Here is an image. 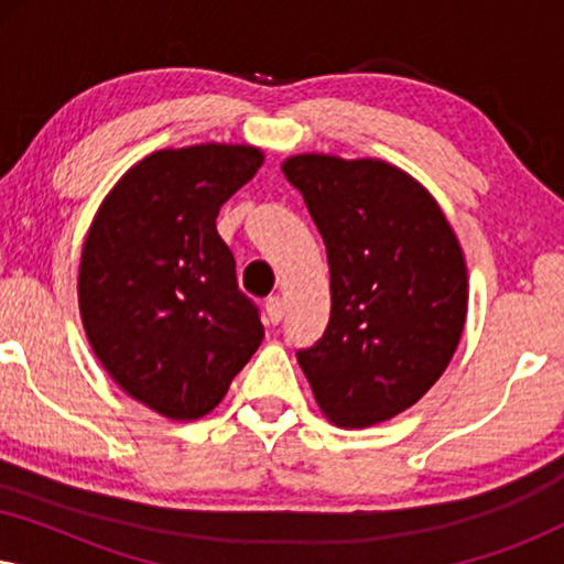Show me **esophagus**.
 I'll return each instance as SVG.
<instances>
[{
  "mask_svg": "<svg viewBox=\"0 0 564 564\" xmlns=\"http://www.w3.org/2000/svg\"><path fill=\"white\" fill-rule=\"evenodd\" d=\"M267 318L269 323H280L284 318V300L280 295L267 300Z\"/></svg>",
  "mask_w": 564,
  "mask_h": 564,
  "instance_id": "obj_1",
  "label": "esophagus"
}]
</instances>
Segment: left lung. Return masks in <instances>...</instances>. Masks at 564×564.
<instances>
[{"label":"left lung","instance_id":"left-lung-1","mask_svg":"<svg viewBox=\"0 0 564 564\" xmlns=\"http://www.w3.org/2000/svg\"><path fill=\"white\" fill-rule=\"evenodd\" d=\"M328 253L330 318L297 361L336 426L367 429L426 395L467 318L465 253L436 199L380 159L282 164Z\"/></svg>","mask_w":564,"mask_h":564}]
</instances>
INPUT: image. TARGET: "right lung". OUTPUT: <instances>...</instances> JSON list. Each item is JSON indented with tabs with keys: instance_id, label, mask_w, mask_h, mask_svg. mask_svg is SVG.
<instances>
[{
	"instance_id": "add662e5",
	"label": "right lung",
	"mask_w": 564,
	"mask_h": 564,
	"mask_svg": "<svg viewBox=\"0 0 564 564\" xmlns=\"http://www.w3.org/2000/svg\"><path fill=\"white\" fill-rule=\"evenodd\" d=\"M253 145L164 149L122 174L91 220L79 313L115 382L172 421L226 398L264 338L215 218L259 166Z\"/></svg>"
}]
</instances>
